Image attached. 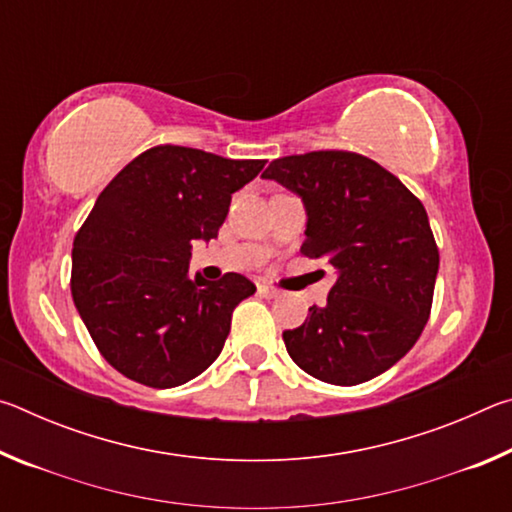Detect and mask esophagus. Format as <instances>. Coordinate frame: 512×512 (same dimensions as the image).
I'll list each match as a JSON object with an SVG mask.
<instances>
[{
  "instance_id": "obj_1",
  "label": "esophagus",
  "mask_w": 512,
  "mask_h": 512,
  "mask_svg": "<svg viewBox=\"0 0 512 512\" xmlns=\"http://www.w3.org/2000/svg\"><path fill=\"white\" fill-rule=\"evenodd\" d=\"M257 291H259V296H262V298H277V296H280V291L271 287V284H266V282L257 284Z\"/></svg>"
}]
</instances>
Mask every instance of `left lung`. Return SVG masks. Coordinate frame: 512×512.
<instances>
[{
  "mask_svg": "<svg viewBox=\"0 0 512 512\" xmlns=\"http://www.w3.org/2000/svg\"><path fill=\"white\" fill-rule=\"evenodd\" d=\"M262 178L302 198L300 253L336 268L325 305L282 334L289 357L336 386L395 366L420 339L436 287L440 257L424 205L391 171L350 151L277 158Z\"/></svg>",
  "mask_w": 512,
  "mask_h": 512,
  "instance_id": "8db88e82",
  "label": "left lung"
}]
</instances>
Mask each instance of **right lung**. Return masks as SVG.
Returning a JSON list of instances; mask_svg holds the SVG:
<instances>
[{
    "mask_svg": "<svg viewBox=\"0 0 512 512\" xmlns=\"http://www.w3.org/2000/svg\"><path fill=\"white\" fill-rule=\"evenodd\" d=\"M264 164L162 144L128 162L99 194L74 239L72 298L121 375L173 388L219 357L232 311L255 284L239 273L189 280L192 241L219 235L232 194Z\"/></svg>",
    "mask_w": 512,
    "mask_h": 512,
    "instance_id": "add662e5",
    "label": "right lung"
}]
</instances>
